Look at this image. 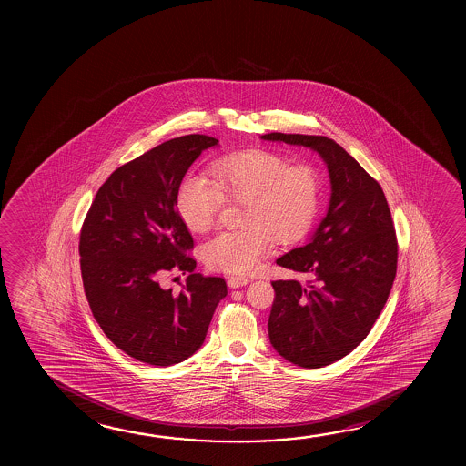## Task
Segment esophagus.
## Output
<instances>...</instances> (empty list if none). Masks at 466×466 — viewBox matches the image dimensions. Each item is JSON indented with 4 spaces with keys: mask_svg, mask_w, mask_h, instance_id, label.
I'll return each mask as SVG.
<instances>
[{
    "mask_svg": "<svg viewBox=\"0 0 466 466\" xmlns=\"http://www.w3.org/2000/svg\"><path fill=\"white\" fill-rule=\"evenodd\" d=\"M250 282L248 278H245V276H230L229 279H228V284H229L230 289H237V288H242V286H247Z\"/></svg>",
    "mask_w": 466,
    "mask_h": 466,
    "instance_id": "esophagus-1",
    "label": "esophagus"
}]
</instances>
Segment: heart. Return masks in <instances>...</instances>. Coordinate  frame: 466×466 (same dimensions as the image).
Wrapping results in <instances>:
<instances>
[{
    "instance_id": "heart-1",
    "label": "heart",
    "mask_w": 466,
    "mask_h": 466,
    "mask_svg": "<svg viewBox=\"0 0 466 466\" xmlns=\"http://www.w3.org/2000/svg\"><path fill=\"white\" fill-rule=\"evenodd\" d=\"M213 180L185 174L177 190V211L193 232L213 226L224 197L248 201L245 230H224L203 245L207 267L224 273H252L275 252V237L298 242L312 228L320 207V177L310 166H292L279 154L247 151L211 166Z\"/></svg>"
}]
</instances>
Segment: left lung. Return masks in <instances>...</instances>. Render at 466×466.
Wrapping results in <instances>:
<instances>
[{"instance_id": "left-lung-1", "label": "left lung", "mask_w": 466, "mask_h": 466, "mask_svg": "<svg viewBox=\"0 0 466 466\" xmlns=\"http://www.w3.org/2000/svg\"><path fill=\"white\" fill-rule=\"evenodd\" d=\"M265 141L304 146L329 168V209L304 247L276 263L313 278L273 281L269 343L281 358L307 369L329 366L364 341L389 299L398 247L380 185L351 154L327 137L261 135Z\"/></svg>"}]
</instances>
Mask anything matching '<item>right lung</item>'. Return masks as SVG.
Returning <instances> with one entry per match:
<instances>
[{"label": "right lung", "instance_id": "1", "mask_svg": "<svg viewBox=\"0 0 466 466\" xmlns=\"http://www.w3.org/2000/svg\"><path fill=\"white\" fill-rule=\"evenodd\" d=\"M219 141L168 139L116 168L86 216L81 275L92 315L131 358L167 367L198 351L214 310L228 296L222 278L195 273L193 238L177 211V190L191 164ZM167 270L190 272L177 297L159 286Z\"/></svg>", "mask_w": 466, "mask_h": 466}]
</instances>
